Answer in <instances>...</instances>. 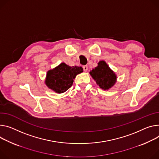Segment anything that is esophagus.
<instances>
[{
    "instance_id": "obj_1",
    "label": "esophagus",
    "mask_w": 159,
    "mask_h": 159,
    "mask_svg": "<svg viewBox=\"0 0 159 159\" xmlns=\"http://www.w3.org/2000/svg\"><path fill=\"white\" fill-rule=\"evenodd\" d=\"M83 69H84V71H87L88 70V66L87 65H84L83 66Z\"/></svg>"
}]
</instances>
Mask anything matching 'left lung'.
<instances>
[{"label": "left lung", "instance_id": "obj_1", "mask_svg": "<svg viewBox=\"0 0 159 159\" xmlns=\"http://www.w3.org/2000/svg\"><path fill=\"white\" fill-rule=\"evenodd\" d=\"M92 77L99 87L107 90L111 88L116 82L117 77L104 61L98 63V66L90 71Z\"/></svg>", "mask_w": 159, "mask_h": 159}]
</instances>
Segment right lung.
<instances>
[{
  "label": "right lung",
  "mask_w": 159,
  "mask_h": 159,
  "mask_svg": "<svg viewBox=\"0 0 159 159\" xmlns=\"http://www.w3.org/2000/svg\"><path fill=\"white\" fill-rule=\"evenodd\" d=\"M82 71L81 66H70L62 63L53 70L48 71L46 84L55 92L62 93L71 87L76 75Z\"/></svg>",
  "instance_id": "add662e5"
}]
</instances>
